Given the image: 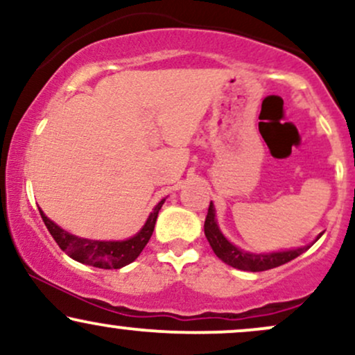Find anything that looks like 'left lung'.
<instances>
[{
  "label": "left lung",
  "mask_w": 355,
  "mask_h": 355,
  "mask_svg": "<svg viewBox=\"0 0 355 355\" xmlns=\"http://www.w3.org/2000/svg\"><path fill=\"white\" fill-rule=\"evenodd\" d=\"M203 229H205V237L209 240L211 250L215 252V255H217L220 260H223L225 263H229L230 267L240 268V270L263 272V270H268V268H275L279 266H284V263L291 262V260H294L295 257L304 254L307 248H311V245H305L302 248H295V250L274 252V254H250V252L240 250V248L232 245L229 240L223 237L222 232H220L217 220H215L214 203L211 202H210L209 211H207V218H205V225H203Z\"/></svg>",
  "instance_id": "1"
}]
</instances>
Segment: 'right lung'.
Masks as SVG:
<instances>
[{
	"label": "right lung",
	"mask_w": 355,
	"mask_h": 355,
	"mask_svg": "<svg viewBox=\"0 0 355 355\" xmlns=\"http://www.w3.org/2000/svg\"><path fill=\"white\" fill-rule=\"evenodd\" d=\"M164 202L165 198L162 202H158V205L155 207L148 220H146L144 229L138 232L135 237L121 240V242H100V240L76 237V235L68 234V232L60 229L56 223H53L43 214L42 209H40V215H42L44 225H46L51 237L55 239V242L58 243V247L64 254L70 255L71 259L98 268H121L132 263L141 254L146 243H148V240L153 234L158 211H160Z\"/></svg>",
	"instance_id": "add662e5"
}]
</instances>
